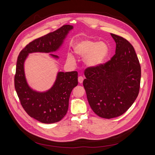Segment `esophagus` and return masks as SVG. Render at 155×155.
Returning a JSON list of instances; mask_svg holds the SVG:
<instances>
[{"mask_svg":"<svg viewBox=\"0 0 155 155\" xmlns=\"http://www.w3.org/2000/svg\"><path fill=\"white\" fill-rule=\"evenodd\" d=\"M83 79H84L83 77H82V76H79V77H78V82H79V83H82L83 81Z\"/></svg>","mask_w":155,"mask_h":155,"instance_id":"esophagus-1","label":"esophagus"}]
</instances>
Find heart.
I'll use <instances>...</instances> for the list:
<instances>
[{
    "instance_id": "heart-1",
    "label": "heart",
    "mask_w": 155,
    "mask_h": 155,
    "mask_svg": "<svg viewBox=\"0 0 155 155\" xmlns=\"http://www.w3.org/2000/svg\"><path fill=\"white\" fill-rule=\"evenodd\" d=\"M74 51L81 57H85L84 61L87 66L96 67L105 61L109 54V47L103 42L86 39L75 46ZM68 59L70 61H74L72 54L68 55Z\"/></svg>"
}]
</instances>
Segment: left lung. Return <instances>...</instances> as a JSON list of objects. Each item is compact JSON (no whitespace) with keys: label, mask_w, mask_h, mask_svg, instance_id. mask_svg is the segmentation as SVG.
I'll return each instance as SVG.
<instances>
[{"label":"left lung","mask_w":155,"mask_h":155,"mask_svg":"<svg viewBox=\"0 0 155 155\" xmlns=\"http://www.w3.org/2000/svg\"><path fill=\"white\" fill-rule=\"evenodd\" d=\"M115 54L105 63L85 70L83 84L91 109L110 119L122 115L138 95L141 67L133 45L124 37L110 34Z\"/></svg>","instance_id":"8db88e82"}]
</instances>
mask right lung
Segmentation results:
<instances>
[{"instance_id": "obj_1", "label": "right lung", "mask_w": 155, "mask_h": 155, "mask_svg": "<svg viewBox=\"0 0 155 155\" xmlns=\"http://www.w3.org/2000/svg\"><path fill=\"white\" fill-rule=\"evenodd\" d=\"M71 25L59 29L31 41L23 48L17 58L14 78L15 88L23 109L31 118L43 124H54L61 120L68 109L70 93L78 85V72H60L53 87L45 92L33 91L26 82L24 63L28 55L33 52L49 53L57 50L63 44ZM58 58V56L51 54Z\"/></svg>"}]
</instances>
